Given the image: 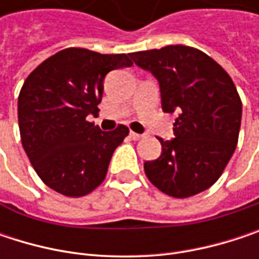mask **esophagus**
<instances>
[{
	"instance_id": "1",
	"label": "esophagus",
	"mask_w": 259,
	"mask_h": 259,
	"mask_svg": "<svg viewBox=\"0 0 259 259\" xmlns=\"http://www.w3.org/2000/svg\"><path fill=\"white\" fill-rule=\"evenodd\" d=\"M130 138H132L133 141H139V139H142V138H144V135L136 133V132H130Z\"/></svg>"
}]
</instances>
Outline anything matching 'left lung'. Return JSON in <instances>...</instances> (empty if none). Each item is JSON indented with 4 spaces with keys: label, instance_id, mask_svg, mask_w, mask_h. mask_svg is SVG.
<instances>
[{
    "label": "left lung",
    "instance_id": "1",
    "mask_svg": "<svg viewBox=\"0 0 259 259\" xmlns=\"http://www.w3.org/2000/svg\"><path fill=\"white\" fill-rule=\"evenodd\" d=\"M160 85L163 112L179 111L172 141L162 154L144 163L160 192L189 198L213 186L222 176L238 142L241 100L231 76L202 51L169 45L130 54Z\"/></svg>",
    "mask_w": 259,
    "mask_h": 259
}]
</instances>
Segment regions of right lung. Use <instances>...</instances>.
<instances>
[{"mask_svg":"<svg viewBox=\"0 0 259 259\" xmlns=\"http://www.w3.org/2000/svg\"><path fill=\"white\" fill-rule=\"evenodd\" d=\"M129 57L67 48L25 79L18 97L21 141L34 171L52 190L79 198L105 180L114 150L129 129L120 124L102 132L87 117L99 112L105 76L130 67Z\"/></svg>","mask_w":259,"mask_h":259,"instance_id":"right-lung-1","label":"right lung"}]
</instances>
